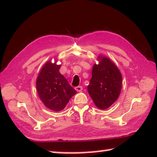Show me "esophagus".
Here are the masks:
<instances>
[{"label":"esophagus","mask_w":157,"mask_h":157,"mask_svg":"<svg viewBox=\"0 0 157 157\" xmlns=\"http://www.w3.org/2000/svg\"><path fill=\"white\" fill-rule=\"evenodd\" d=\"M75 90H76V91H78V92H81V91L82 90V86H76Z\"/></svg>","instance_id":"34e87169"}]
</instances>
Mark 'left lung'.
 Instances as JSON below:
<instances>
[{"instance_id": "obj_1", "label": "left lung", "mask_w": 157, "mask_h": 157, "mask_svg": "<svg viewBox=\"0 0 157 157\" xmlns=\"http://www.w3.org/2000/svg\"><path fill=\"white\" fill-rule=\"evenodd\" d=\"M92 73L88 92L98 108L106 109L119 97L122 76L115 64L106 57H101L99 64H94Z\"/></svg>"}]
</instances>
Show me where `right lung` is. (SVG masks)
Returning <instances> with one entry per match:
<instances>
[{"instance_id":"obj_1","label":"right lung","mask_w":157,"mask_h":157,"mask_svg":"<svg viewBox=\"0 0 157 157\" xmlns=\"http://www.w3.org/2000/svg\"><path fill=\"white\" fill-rule=\"evenodd\" d=\"M60 65L48 61L44 65L36 79V89L42 102L54 111L63 109L77 93L65 77L60 73Z\"/></svg>"}]
</instances>
